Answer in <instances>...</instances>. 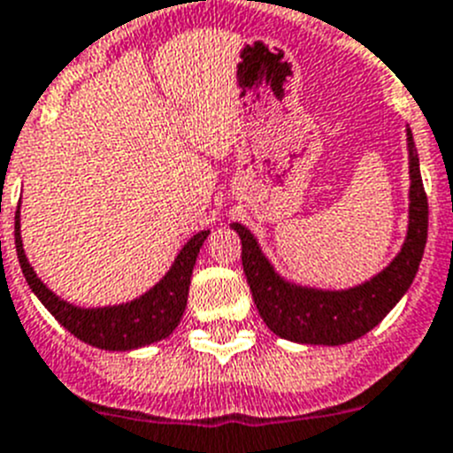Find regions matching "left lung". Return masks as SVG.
<instances>
[{
	"label": "left lung",
	"mask_w": 453,
	"mask_h": 453,
	"mask_svg": "<svg viewBox=\"0 0 453 453\" xmlns=\"http://www.w3.org/2000/svg\"><path fill=\"white\" fill-rule=\"evenodd\" d=\"M408 155H411V221L403 249L388 269L373 275L365 285L324 292L282 280L269 259L262 255L249 227L232 223L242 237V265L259 317L275 335L301 344L340 346L363 337L379 326L408 292L422 262L428 232V200L419 173L412 134L408 129Z\"/></svg>",
	"instance_id": "obj_1"
}]
</instances>
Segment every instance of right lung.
<instances>
[{
	"label": "right lung",
	"instance_id": "add662e5",
	"mask_svg": "<svg viewBox=\"0 0 453 453\" xmlns=\"http://www.w3.org/2000/svg\"><path fill=\"white\" fill-rule=\"evenodd\" d=\"M207 234L210 230H203L188 239L180 250L178 259L173 262L171 271L143 296L123 303V305H111V308L84 310L50 292L36 271L31 269L25 249H22V237H19V207L15 211V249H18L19 266L31 292L41 298L42 305L52 312V317L63 328L70 330L86 344L104 349V351H132L139 346L164 340L178 328L184 308H187L196 257Z\"/></svg>",
	"mask_w": 453,
	"mask_h": 453
}]
</instances>
